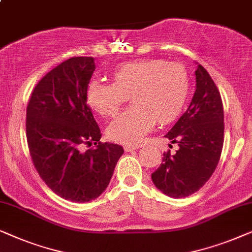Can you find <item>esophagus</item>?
Returning <instances> with one entry per match:
<instances>
[{"mask_svg": "<svg viewBox=\"0 0 252 252\" xmlns=\"http://www.w3.org/2000/svg\"><path fill=\"white\" fill-rule=\"evenodd\" d=\"M139 146H130V145H126L125 146V151L126 152H131V151H134V150H138Z\"/></svg>", "mask_w": 252, "mask_h": 252, "instance_id": "obj_1", "label": "esophagus"}]
</instances>
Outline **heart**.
<instances>
[{
    "instance_id": "obj_1",
    "label": "heart",
    "mask_w": 252,
    "mask_h": 252,
    "mask_svg": "<svg viewBox=\"0 0 252 252\" xmlns=\"http://www.w3.org/2000/svg\"><path fill=\"white\" fill-rule=\"evenodd\" d=\"M113 83L91 80L87 102L105 118H112L130 97L132 106L107 129L116 143L134 145L154 126L169 125L183 112L189 91V73L178 63L144 59L122 63L113 69Z\"/></svg>"
}]
</instances>
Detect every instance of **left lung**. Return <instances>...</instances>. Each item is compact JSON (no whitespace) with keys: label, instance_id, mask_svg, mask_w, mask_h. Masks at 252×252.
Listing matches in <instances>:
<instances>
[{"label":"left lung","instance_id":"1","mask_svg":"<svg viewBox=\"0 0 252 252\" xmlns=\"http://www.w3.org/2000/svg\"><path fill=\"white\" fill-rule=\"evenodd\" d=\"M196 89L187 111L165 134L178 151L163 154L152 173L154 185L171 197H186L210 179L224 144V109L220 94L203 66L195 70Z\"/></svg>","mask_w":252,"mask_h":252}]
</instances>
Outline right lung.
Returning <instances> with one entry per match:
<instances>
[{
	"label": "right lung",
	"instance_id": "right-lung-1",
	"mask_svg": "<svg viewBox=\"0 0 252 252\" xmlns=\"http://www.w3.org/2000/svg\"><path fill=\"white\" fill-rule=\"evenodd\" d=\"M95 69L92 57L65 60L34 88L26 111V136L33 164L49 189L73 202H89L107 189L123 154L100 143V129L87 104ZM92 143L86 152L82 145Z\"/></svg>",
	"mask_w": 252,
	"mask_h": 252
}]
</instances>
